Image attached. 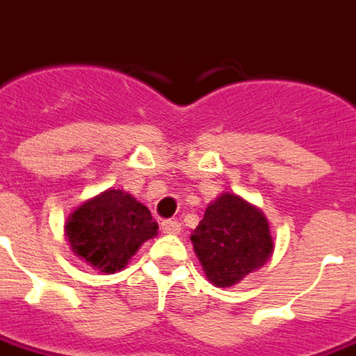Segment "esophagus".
Listing matches in <instances>:
<instances>
[{
	"mask_svg": "<svg viewBox=\"0 0 356 356\" xmlns=\"http://www.w3.org/2000/svg\"><path fill=\"white\" fill-rule=\"evenodd\" d=\"M162 232L168 235H177L181 232V224L177 220H164L162 222Z\"/></svg>",
	"mask_w": 356,
	"mask_h": 356,
	"instance_id": "1",
	"label": "esophagus"
}]
</instances>
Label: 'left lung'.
<instances>
[{
  "label": "left lung",
  "instance_id": "left-lung-1",
  "mask_svg": "<svg viewBox=\"0 0 356 356\" xmlns=\"http://www.w3.org/2000/svg\"><path fill=\"white\" fill-rule=\"evenodd\" d=\"M205 276L216 287H232L263 267L275 250L267 218L237 194L224 192L207 207L190 235Z\"/></svg>",
  "mask_w": 356,
  "mask_h": 356
}]
</instances>
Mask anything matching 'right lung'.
Here are the masks:
<instances>
[{"label":"right lung","instance_id":"right-lung-1","mask_svg":"<svg viewBox=\"0 0 356 356\" xmlns=\"http://www.w3.org/2000/svg\"><path fill=\"white\" fill-rule=\"evenodd\" d=\"M159 224L129 192L110 188L70 213L65 235L70 250L95 270L113 275L156 235Z\"/></svg>","mask_w":356,"mask_h":356}]
</instances>
